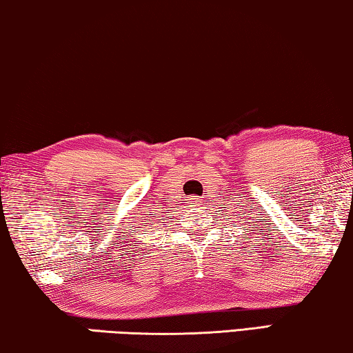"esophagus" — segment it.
<instances>
[{"instance_id": "esophagus-1", "label": "esophagus", "mask_w": 353, "mask_h": 353, "mask_svg": "<svg viewBox=\"0 0 353 353\" xmlns=\"http://www.w3.org/2000/svg\"><path fill=\"white\" fill-rule=\"evenodd\" d=\"M193 203H194V201H193ZM198 203H199V201H198Z\"/></svg>"}]
</instances>
